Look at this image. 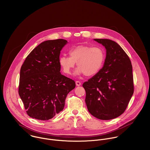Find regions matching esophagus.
<instances>
[{
  "label": "esophagus",
  "instance_id": "obj_1",
  "mask_svg": "<svg viewBox=\"0 0 150 150\" xmlns=\"http://www.w3.org/2000/svg\"><path fill=\"white\" fill-rule=\"evenodd\" d=\"M76 86H80L81 85V82L79 81H76Z\"/></svg>",
  "mask_w": 150,
  "mask_h": 150
}]
</instances>
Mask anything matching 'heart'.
I'll return each instance as SVG.
<instances>
[{"label":"heart","instance_id":"heart-1","mask_svg":"<svg viewBox=\"0 0 150 150\" xmlns=\"http://www.w3.org/2000/svg\"><path fill=\"white\" fill-rule=\"evenodd\" d=\"M69 54V57L62 55L59 58V64L67 75L71 73L76 63L79 67L76 74L93 76L100 71L105 60V51L99 47L77 45L70 49Z\"/></svg>","mask_w":150,"mask_h":150}]
</instances>
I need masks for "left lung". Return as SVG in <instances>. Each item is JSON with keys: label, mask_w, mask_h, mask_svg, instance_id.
Listing matches in <instances>:
<instances>
[{"label": "left lung", "mask_w": 150, "mask_h": 150, "mask_svg": "<svg viewBox=\"0 0 150 150\" xmlns=\"http://www.w3.org/2000/svg\"><path fill=\"white\" fill-rule=\"evenodd\" d=\"M94 40L105 47L106 57L102 69L83 84L86 105L91 115L109 120L124 112L133 94L132 65L128 55L116 42Z\"/></svg>", "instance_id": "obj_1"}]
</instances>
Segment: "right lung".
I'll return each mask as SVG.
<instances>
[{
  "mask_svg": "<svg viewBox=\"0 0 150 150\" xmlns=\"http://www.w3.org/2000/svg\"><path fill=\"white\" fill-rule=\"evenodd\" d=\"M67 42L64 39L40 43L27 56L20 70L18 93L27 114L46 121L62 111L74 80L61 74L59 58Z\"/></svg>",
  "mask_w": 150,
  "mask_h": 150,
  "instance_id": "obj_1",
  "label": "right lung"
}]
</instances>
